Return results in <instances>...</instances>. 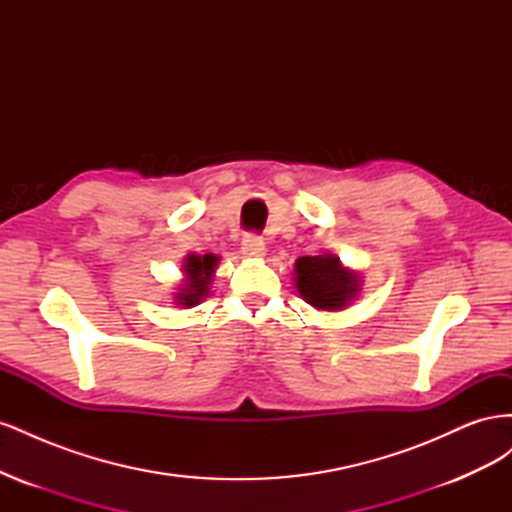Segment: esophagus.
Wrapping results in <instances>:
<instances>
[{"instance_id": "esophagus-1", "label": "esophagus", "mask_w": 512, "mask_h": 512, "mask_svg": "<svg viewBox=\"0 0 512 512\" xmlns=\"http://www.w3.org/2000/svg\"><path fill=\"white\" fill-rule=\"evenodd\" d=\"M265 250H267L265 241H262V237H258V235H245L241 241V252L250 258L262 256L265 254Z\"/></svg>"}]
</instances>
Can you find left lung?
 <instances>
[{"instance_id":"left-lung-1","label":"left lung","mask_w":512,"mask_h":512,"mask_svg":"<svg viewBox=\"0 0 512 512\" xmlns=\"http://www.w3.org/2000/svg\"><path fill=\"white\" fill-rule=\"evenodd\" d=\"M294 273L299 294L318 309H342L359 292V280L339 265L337 256H301Z\"/></svg>"}]
</instances>
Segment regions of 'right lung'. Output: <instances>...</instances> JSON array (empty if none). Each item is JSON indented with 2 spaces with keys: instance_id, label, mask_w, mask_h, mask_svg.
<instances>
[{
  "instance_id": "1",
  "label": "right lung",
  "mask_w": 512,
  "mask_h": 512,
  "mask_svg": "<svg viewBox=\"0 0 512 512\" xmlns=\"http://www.w3.org/2000/svg\"><path fill=\"white\" fill-rule=\"evenodd\" d=\"M218 256L205 254V256H188L185 260V275H188V282H185V288H181L177 301L181 305H190L194 307L200 303V299L209 294V282L213 277V269L218 265Z\"/></svg>"
}]
</instances>
